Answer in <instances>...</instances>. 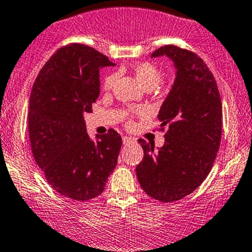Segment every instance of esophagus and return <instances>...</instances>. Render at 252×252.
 <instances>
[{
  "label": "esophagus",
  "mask_w": 252,
  "mask_h": 252,
  "mask_svg": "<svg viewBox=\"0 0 252 252\" xmlns=\"http://www.w3.org/2000/svg\"><path fill=\"white\" fill-rule=\"evenodd\" d=\"M134 142V139L133 138H131V137H127V136H125V137H123V143L124 144H129V143H133Z\"/></svg>",
  "instance_id": "obj_1"
}]
</instances>
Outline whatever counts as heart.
Wrapping results in <instances>:
<instances>
[{
	"mask_svg": "<svg viewBox=\"0 0 252 252\" xmlns=\"http://www.w3.org/2000/svg\"><path fill=\"white\" fill-rule=\"evenodd\" d=\"M132 72H133L134 77L137 78L138 82L147 89L155 88L156 85H158L161 83L162 77H163L161 69L150 61H143L134 64L133 68H132ZM116 79H118V73L116 72H110L109 74L105 75L103 84H102L104 90H112ZM147 114L148 109L145 107L133 108V109L128 110V113H127V123L131 124V120L133 116H145Z\"/></svg>",
	"mask_w": 252,
	"mask_h": 252,
	"instance_id": "b5f03b06",
	"label": "heart"
}]
</instances>
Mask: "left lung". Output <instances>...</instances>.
Masks as SVG:
<instances>
[{
  "instance_id": "left-lung-1",
  "label": "left lung",
  "mask_w": 252,
  "mask_h": 252,
  "mask_svg": "<svg viewBox=\"0 0 252 252\" xmlns=\"http://www.w3.org/2000/svg\"><path fill=\"white\" fill-rule=\"evenodd\" d=\"M167 55L177 67V78L158 115L164 144L138 142L144 158L136 173L148 196L159 202L179 201L198 188L208 177L220 148L222 104L213 73L193 51L164 45L153 58Z\"/></svg>"
}]
</instances>
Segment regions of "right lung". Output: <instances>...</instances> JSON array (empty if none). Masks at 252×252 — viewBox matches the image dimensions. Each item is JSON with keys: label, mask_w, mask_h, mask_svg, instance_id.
I'll list each match as a JSON object with an SVG mask.
<instances>
[{"label": "right lung", "mask_w": 252, "mask_h": 252, "mask_svg": "<svg viewBox=\"0 0 252 252\" xmlns=\"http://www.w3.org/2000/svg\"><path fill=\"white\" fill-rule=\"evenodd\" d=\"M114 66L89 45L56 51L37 75L29 105V134L36 163L48 184L73 201L99 196L118 163L121 136L109 128L93 142L83 115L99 94V69Z\"/></svg>", "instance_id": "right-lung-1"}]
</instances>
